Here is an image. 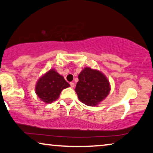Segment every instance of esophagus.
<instances>
[{"label": "esophagus", "mask_w": 153, "mask_h": 153, "mask_svg": "<svg viewBox=\"0 0 153 153\" xmlns=\"http://www.w3.org/2000/svg\"><path fill=\"white\" fill-rule=\"evenodd\" d=\"M70 87H71L72 88H73L74 87V83H72V82H71V83H70Z\"/></svg>", "instance_id": "1"}]
</instances>
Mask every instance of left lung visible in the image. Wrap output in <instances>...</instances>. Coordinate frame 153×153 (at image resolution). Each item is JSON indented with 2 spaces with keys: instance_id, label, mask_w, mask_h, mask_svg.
Listing matches in <instances>:
<instances>
[{
  "instance_id": "1",
  "label": "left lung",
  "mask_w": 153,
  "mask_h": 153,
  "mask_svg": "<svg viewBox=\"0 0 153 153\" xmlns=\"http://www.w3.org/2000/svg\"><path fill=\"white\" fill-rule=\"evenodd\" d=\"M75 91L79 100L88 106H96L110 91L109 82L102 72L87 67L79 74Z\"/></svg>"
}]
</instances>
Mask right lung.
<instances>
[{"label": "right lung", "mask_w": 153, "mask_h": 153, "mask_svg": "<svg viewBox=\"0 0 153 153\" xmlns=\"http://www.w3.org/2000/svg\"><path fill=\"white\" fill-rule=\"evenodd\" d=\"M70 85L55 70H50L39 79L36 85V93L41 100L51 103L57 99L61 92Z\"/></svg>", "instance_id": "right-lung-1"}]
</instances>
